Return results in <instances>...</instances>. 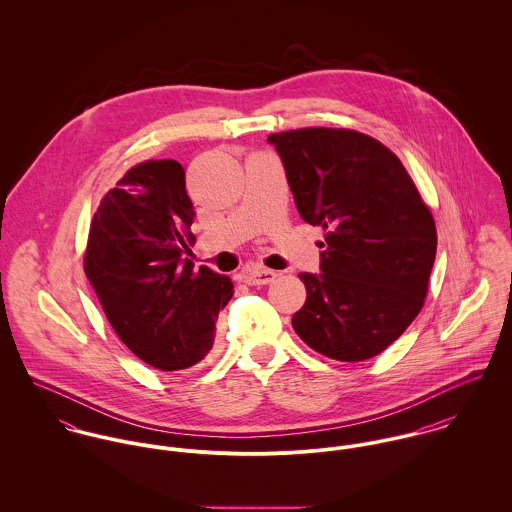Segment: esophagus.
I'll return each mask as SVG.
<instances>
[{"label": "esophagus", "mask_w": 512, "mask_h": 512, "mask_svg": "<svg viewBox=\"0 0 512 512\" xmlns=\"http://www.w3.org/2000/svg\"><path fill=\"white\" fill-rule=\"evenodd\" d=\"M278 278V274L274 270H266V268H248L246 272H242V280L248 286H266L272 284Z\"/></svg>", "instance_id": "1"}]
</instances>
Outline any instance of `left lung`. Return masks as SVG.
I'll return each instance as SVG.
<instances>
[{
	"label": "left lung",
	"mask_w": 512,
	"mask_h": 512,
	"mask_svg": "<svg viewBox=\"0 0 512 512\" xmlns=\"http://www.w3.org/2000/svg\"><path fill=\"white\" fill-rule=\"evenodd\" d=\"M301 219L325 230L321 274H299L307 297L295 333L343 363L380 355L416 319L428 295L438 232L402 161L345 128L268 136Z\"/></svg>",
	"instance_id": "obj_1"
}]
</instances>
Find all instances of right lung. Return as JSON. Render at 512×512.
Masks as SVG:
<instances>
[{
  "label": "right lung",
  "mask_w": 512,
  "mask_h": 512,
  "mask_svg": "<svg viewBox=\"0 0 512 512\" xmlns=\"http://www.w3.org/2000/svg\"><path fill=\"white\" fill-rule=\"evenodd\" d=\"M185 169L175 159L134 165L90 222L84 272L122 343L159 370L201 363L234 284L181 260L195 240Z\"/></svg>",
  "instance_id": "1"
}]
</instances>
